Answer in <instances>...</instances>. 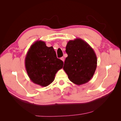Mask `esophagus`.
I'll return each instance as SVG.
<instances>
[{
    "label": "esophagus",
    "mask_w": 121,
    "mask_h": 121,
    "mask_svg": "<svg viewBox=\"0 0 121 121\" xmlns=\"http://www.w3.org/2000/svg\"><path fill=\"white\" fill-rule=\"evenodd\" d=\"M60 60H61L62 61H63L64 62V57H61L60 58Z\"/></svg>",
    "instance_id": "esophagus-1"
}]
</instances>
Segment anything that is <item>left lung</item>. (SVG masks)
Wrapping results in <instances>:
<instances>
[{"instance_id":"8db88e82","label":"left lung","mask_w":121,"mask_h":121,"mask_svg":"<svg viewBox=\"0 0 121 121\" xmlns=\"http://www.w3.org/2000/svg\"><path fill=\"white\" fill-rule=\"evenodd\" d=\"M63 69L69 80L80 85L89 82L97 67V57L94 50L86 41L77 38L68 42Z\"/></svg>"}]
</instances>
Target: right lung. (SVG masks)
<instances>
[{
	"label": "right lung",
	"mask_w": 121,
	"mask_h": 121,
	"mask_svg": "<svg viewBox=\"0 0 121 121\" xmlns=\"http://www.w3.org/2000/svg\"><path fill=\"white\" fill-rule=\"evenodd\" d=\"M25 64L31 81L42 87L52 83L56 73L64 65L63 61L57 58L53 47H47L41 40H37L31 46Z\"/></svg>",
	"instance_id": "right-lung-1"
}]
</instances>
